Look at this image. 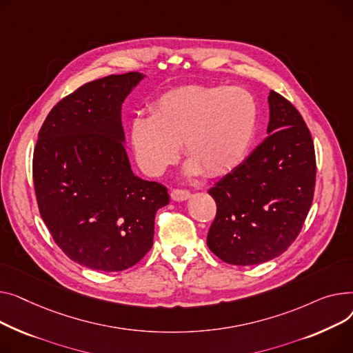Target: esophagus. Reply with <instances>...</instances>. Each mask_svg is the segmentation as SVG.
Segmentation results:
<instances>
[{
	"instance_id": "obj_1",
	"label": "esophagus",
	"mask_w": 353,
	"mask_h": 353,
	"mask_svg": "<svg viewBox=\"0 0 353 353\" xmlns=\"http://www.w3.org/2000/svg\"><path fill=\"white\" fill-rule=\"evenodd\" d=\"M190 196H191V192L186 190H172L171 191V198H172V201H176V202L190 199Z\"/></svg>"
}]
</instances>
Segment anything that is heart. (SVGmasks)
<instances>
[{"label":"heart","instance_id":"heart-1","mask_svg":"<svg viewBox=\"0 0 353 353\" xmlns=\"http://www.w3.org/2000/svg\"><path fill=\"white\" fill-rule=\"evenodd\" d=\"M258 103L242 87L188 85L161 95L151 117H135L130 137L141 170L161 175L175 162L179 143L185 172L210 176L232 171L245 159L256 134Z\"/></svg>","mask_w":353,"mask_h":353}]
</instances>
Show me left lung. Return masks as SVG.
<instances>
[{"label": "left lung", "instance_id": "obj_1", "mask_svg": "<svg viewBox=\"0 0 353 353\" xmlns=\"http://www.w3.org/2000/svg\"><path fill=\"white\" fill-rule=\"evenodd\" d=\"M268 137L208 194L216 216L206 243L223 262L258 265L296 239L314 199L316 162L298 110L269 92Z\"/></svg>", "mask_w": 353, "mask_h": 353}]
</instances>
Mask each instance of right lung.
Instances as JSON below:
<instances>
[{
    "label": "right lung",
    "mask_w": 353,
    "mask_h": 353,
    "mask_svg": "<svg viewBox=\"0 0 353 353\" xmlns=\"http://www.w3.org/2000/svg\"><path fill=\"white\" fill-rule=\"evenodd\" d=\"M145 78L110 75L61 99L39 130L32 175L39 214L70 259L95 271L134 266L154 242L163 185L137 176L121 110Z\"/></svg>",
    "instance_id": "obj_1"
}]
</instances>
